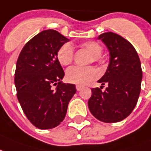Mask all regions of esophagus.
Returning <instances> with one entry per match:
<instances>
[{
	"label": "esophagus",
	"instance_id": "esophagus-1",
	"mask_svg": "<svg viewBox=\"0 0 151 151\" xmlns=\"http://www.w3.org/2000/svg\"><path fill=\"white\" fill-rule=\"evenodd\" d=\"M82 88H83V87L81 86V85H76V88L77 91H80V90L82 89Z\"/></svg>",
	"mask_w": 151,
	"mask_h": 151
}]
</instances>
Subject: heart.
Returning <instances> with one entry per match:
<instances>
[{
    "label": "heart",
    "mask_w": 151,
    "mask_h": 151,
    "mask_svg": "<svg viewBox=\"0 0 151 151\" xmlns=\"http://www.w3.org/2000/svg\"><path fill=\"white\" fill-rule=\"evenodd\" d=\"M83 49L86 50L92 55L91 62L102 63L104 59L101 56L102 47L101 44L95 41L84 42L80 45ZM57 59L59 63L63 66H68L73 61L74 59V50L71 44L64 43L59 47L57 50ZM98 76V72L92 67H78L74 66L68 68L66 71V80L68 82L79 85H83L90 81L96 79Z\"/></svg>",
    "instance_id": "heart-1"
}]
</instances>
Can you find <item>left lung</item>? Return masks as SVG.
Returning <instances> with one entry per match:
<instances>
[{"label": "left lung", "instance_id": "left-lung-1", "mask_svg": "<svg viewBox=\"0 0 151 151\" xmlns=\"http://www.w3.org/2000/svg\"><path fill=\"white\" fill-rule=\"evenodd\" d=\"M98 38L106 45L110 55L107 71L98 80L108 87L104 91L92 88L88 109L101 122H121L132 113L139 97L142 79L140 59L133 45L119 35L106 32Z\"/></svg>", "mask_w": 151, "mask_h": 151}]
</instances>
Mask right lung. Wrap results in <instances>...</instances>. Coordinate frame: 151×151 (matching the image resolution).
<instances>
[{
	"instance_id": "right-lung-1",
	"label": "right lung",
	"mask_w": 151,
	"mask_h": 151,
	"mask_svg": "<svg viewBox=\"0 0 151 151\" xmlns=\"http://www.w3.org/2000/svg\"><path fill=\"white\" fill-rule=\"evenodd\" d=\"M69 39L54 29L35 35L20 53L14 83L17 96L26 117L41 129L55 128L63 121L75 84L61 80L64 71L57 50ZM57 85L55 89L51 87Z\"/></svg>"
}]
</instances>
